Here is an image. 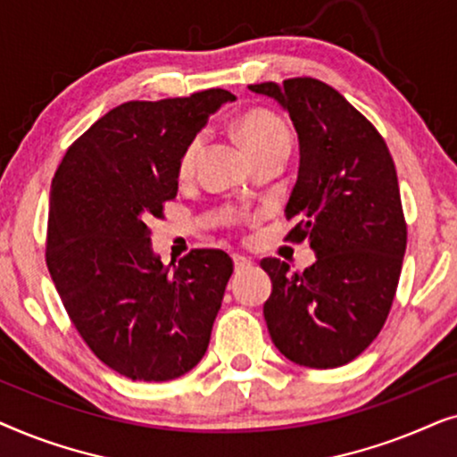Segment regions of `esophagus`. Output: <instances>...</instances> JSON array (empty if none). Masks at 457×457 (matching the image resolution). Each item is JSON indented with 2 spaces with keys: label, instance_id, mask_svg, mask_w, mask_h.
<instances>
[{
  "label": "esophagus",
  "instance_id": "obj_1",
  "mask_svg": "<svg viewBox=\"0 0 457 457\" xmlns=\"http://www.w3.org/2000/svg\"><path fill=\"white\" fill-rule=\"evenodd\" d=\"M233 262H235V270L237 272H241V270H247V268H252V264L253 262L249 260V258H245V255H233Z\"/></svg>",
  "mask_w": 457,
  "mask_h": 457
}]
</instances>
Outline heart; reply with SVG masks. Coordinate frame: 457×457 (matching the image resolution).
Listing matches in <instances>:
<instances>
[{"instance_id":"1","label":"heart","mask_w":457,"mask_h":457,"mask_svg":"<svg viewBox=\"0 0 457 457\" xmlns=\"http://www.w3.org/2000/svg\"><path fill=\"white\" fill-rule=\"evenodd\" d=\"M237 129H239L243 145H245L252 158L268 152V149L291 145V135H289V129H287V124L280 120L277 114H272V112L268 110L247 112V114L241 116ZM199 149H202V135L193 137L189 145L183 149V154H180L179 172L183 174V177L191 174L193 168H195Z\"/></svg>"}]
</instances>
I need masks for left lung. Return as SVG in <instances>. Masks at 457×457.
<instances>
[{"label":"left lung","instance_id":"left-lung-1","mask_svg":"<svg viewBox=\"0 0 457 457\" xmlns=\"http://www.w3.org/2000/svg\"><path fill=\"white\" fill-rule=\"evenodd\" d=\"M249 89L283 105L297 130L299 170L285 208L295 227L287 237L316 253L303 272L260 262L272 280L268 333L299 366H343L377 339L397 291L408 230L395 164L378 130L322 80Z\"/></svg>","mask_w":457,"mask_h":457}]
</instances>
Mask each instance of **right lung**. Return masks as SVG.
I'll return each mask as SVG.
<instances>
[{
    "mask_svg": "<svg viewBox=\"0 0 457 457\" xmlns=\"http://www.w3.org/2000/svg\"><path fill=\"white\" fill-rule=\"evenodd\" d=\"M235 99L208 89L120 104L68 147L55 170L49 274L91 352L127 378H179L208 349L233 260L222 249H191L164 266L147 220L177 197L183 149Z\"/></svg>",
    "mask_w": 457,
    "mask_h": 457,
    "instance_id": "1",
    "label": "right lung"
}]
</instances>
